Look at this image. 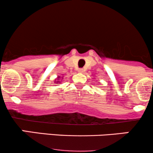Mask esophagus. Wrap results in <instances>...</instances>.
Returning <instances> with one entry per match:
<instances>
[{
  "mask_svg": "<svg viewBox=\"0 0 153 153\" xmlns=\"http://www.w3.org/2000/svg\"><path fill=\"white\" fill-rule=\"evenodd\" d=\"M78 71L79 72V73H83L84 70L82 69V68H79V69L78 70Z\"/></svg>",
  "mask_w": 153,
  "mask_h": 153,
  "instance_id": "34e87169",
  "label": "esophagus"
}]
</instances>
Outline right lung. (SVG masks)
Listing matches in <instances>:
<instances>
[{"label": "right lung", "mask_w": 153, "mask_h": 153, "mask_svg": "<svg viewBox=\"0 0 153 153\" xmlns=\"http://www.w3.org/2000/svg\"><path fill=\"white\" fill-rule=\"evenodd\" d=\"M58 78V79H57V80H57V82H55V83H57V82H60V81H59V78H60V77H58V78Z\"/></svg>", "instance_id": "add662e5"}]
</instances>
